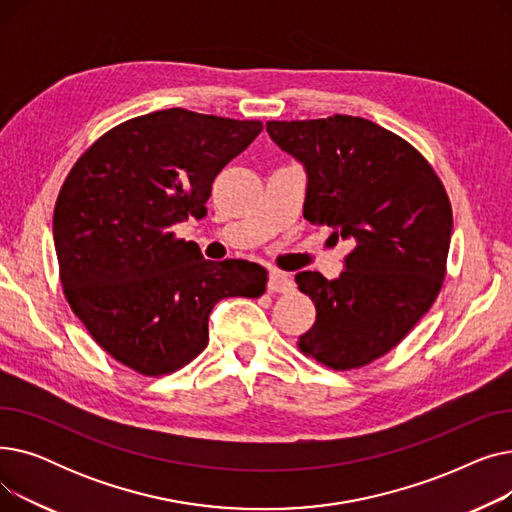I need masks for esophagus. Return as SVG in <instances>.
Returning a JSON list of instances; mask_svg holds the SVG:
<instances>
[{
  "mask_svg": "<svg viewBox=\"0 0 512 512\" xmlns=\"http://www.w3.org/2000/svg\"><path fill=\"white\" fill-rule=\"evenodd\" d=\"M267 290H270V292H288V290H292V280L286 274L272 270L270 280H267Z\"/></svg>",
  "mask_w": 512,
  "mask_h": 512,
  "instance_id": "34e87169",
  "label": "esophagus"
}]
</instances>
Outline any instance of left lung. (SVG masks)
<instances>
[{
    "label": "left lung",
    "mask_w": 512,
    "mask_h": 512,
    "mask_svg": "<svg viewBox=\"0 0 512 512\" xmlns=\"http://www.w3.org/2000/svg\"><path fill=\"white\" fill-rule=\"evenodd\" d=\"M307 172L303 215L353 242L336 280L294 276L317 317L299 348L336 371L380 359L434 305L446 276L452 207L429 161L371 120L267 122Z\"/></svg>",
    "instance_id": "obj_1"
}]
</instances>
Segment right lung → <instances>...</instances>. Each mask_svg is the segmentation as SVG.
<instances>
[{"instance_id":"obj_1","label":"right lung","mask_w":512,"mask_h":512,"mask_svg":"<svg viewBox=\"0 0 512 512\" xmlns=\"http://www.w3.org/2000/svg\"><path fill=\"white\" fill-rule=\"evenodd\" d=\"M263 130L172 107L118 124L66 176L53 242L66 301L122 365L166 375L207 346L213 305L261 297L265 267L207 261L174 224L207 213L211 184Z\"/></svg>"}]
</instances>
